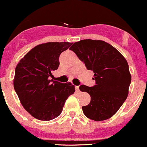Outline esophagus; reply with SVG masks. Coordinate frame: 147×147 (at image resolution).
<instances>
[{"instance_id":"1","label":"esophagus","mask_w":147,"mask_h":147,"mask_svg":"<svg viewBox=\"0 0 147 147\" xmlns=\"http://www.w3.org/2000/svg\"><path fill=\"white\" fill-rule=\"evenodd\" d=\"M75 90L77 92H79V87L78 86H75Z\"/></svg>"}]
</instances>
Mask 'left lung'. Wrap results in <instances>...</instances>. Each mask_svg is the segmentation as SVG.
I'll list each match as a JSON object with an SVG mask.
<instances>
[{
  "instance_id": "1",
  "label": "left lung",
  "mask_w": 147,
  "mask_h": 147,
  "mask_svg": "<svg viewBox=\"0 0 147 147\" xmlns=\"http://www.w3.org/2000/svg\"><path fill=\"white\" fill-rule=\"evenodd\" d=\"M88 70H92L96 84L82 85L79 90L90 95V102L82 106L84 115L103 121L114 115L125 102L131 82L129 64L117 49L101 40L84 39L70 47Z\"/></svg>"
}]
</instances>
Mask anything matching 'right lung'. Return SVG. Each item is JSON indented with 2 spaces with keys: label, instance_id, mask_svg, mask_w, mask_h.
<instances>
[{
  "label": "right lung",
  "instance_id": "add662e5",
  "mask_svg": "<svg viewBox=\"0 0 147 147\" xmlns=\"http://www.w3.org/2000/svg\"><path fill=\"white\" fill-rule=\"evenodd\" d=\"M72 43L48 42L39 44L20 60L15 69L14 87L23 108L42 121L55 119L61 113L68 97L75 91L70 82L50 79L58 69L62 52Z\"/></svg>",
  "mask_w": 147,
  "mask_h": 147
}]
</instances>
